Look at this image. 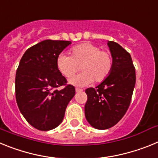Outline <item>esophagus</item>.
Here are the masks:
<instances>
[{
	"mask_svg": "<svg viewBox=\"0 0 158 158\" xmlns=\"http://www.w3.org/2000/svg\"><path fill=\"white\" fill-rule=\"evenodd\" d=\"M75 90H76V93H80V92L83 91L81 89H79V88H76V89H75Z\"/></svg>",
	"mask_w": 158,
	"mask_h": 158,
	"instance_id": "34e87169",
	"label": "esophagus"
}]
</instances>
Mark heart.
<instances>
[{
  "label": "heart",
  "instance_id": "obj_1",
  "mask_svg": "<svg viewBox=\"0 0 158 158\" xmlns=\"http://www.w3.org/2000/svg\"><path fill=\"white\" fill-rule=\"evenodd\" d=\"M70 55L62 54L57 58V68L64 77L70 78L79 69L83 73L69 80L73 85L85 86L104 81L111 73L113 66L112 55L110 52L101 51L93 43H85L73 47Z\"/></svg>",
  "mask_w": 158,
  "mask_h": 158
}]
</instances>
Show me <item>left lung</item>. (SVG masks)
<instances>
[{"label": "left lung", "mask_w": 158, "mask_h": 158, "mask_svg": "<svg viewBox=\"0 0 158 158\" xmlns=\"http://www.w3.org/2000/svg\"><path fill=\"white\" fill-rule=\"evenodd\" d=\"M107 46L113 58L111 73L95 89L85 90V118L92 127L99 130L115 126L123 117L131 104L136 81L131 54L115 42L108 41Z\"/></svg>", "instance_id": "obj_1"}]
</instances>
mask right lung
<instances>
[{
  "instance_id": "right-lung-1",
  "label": "right lung",
  "mask_w": 158,
  "mask_h": 158,
  "mask_svg": "<svg viewBox=\"0 0 158 158\" xmlns=\"http://www.w3.org/2000/svg\"><path fill=\"white\" fill-rule=\"evenodd\" d=\"M70 41L47 40L25 51L16 70L15 87L18 107L33 127L54 129L62 122L65 109L75 95V88L57 68V58Z\"/></svg>"
}]
</instances>
